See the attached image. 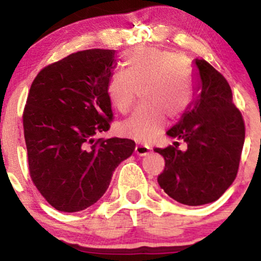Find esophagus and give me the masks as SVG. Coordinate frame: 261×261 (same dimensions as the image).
I'll return each instance as SVG.
<instances>
[{"label":"esophagus","instance_id":"1","mask_svg":"<svg viewBox=\"0 0 261 261\" xmlns=\"http://www.w3.org/2000/svg\"><path fill=\"white\" fill-rule=\"evenodd\" d=\"M151 152V148L148 146L142 145V143H137L136 147H135V153L137 155H146Z\"/></svg>","mask_w":261,"mask_h":261}]
</instances>
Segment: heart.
<instances>
[{"mask_svg":"<svg viewBox=\"0 0 261 261\" xmlns=\"http://www.w3.org/2000/svg\"><path fill=\"white\" fill-rule=\"evenodd\" d=\"M107 92L121 114L133 109L141 92L145 103L120 125L122 133L137 140L154 139L166 125V114L176 118L193 99V87L180 58L153 46L128 53L125 71L112 73Z\"/></svg>","mask_w":261,"mask_h":261,"instance_id":"1","label":"heart"}]
</instances>
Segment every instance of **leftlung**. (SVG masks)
I'll return each instance as SVG.
<instances>
[{"label":"left lung","instance_id":"obj_1","mask_svg":"<svg viewBox=\"0 0 261 261\" xmlns=\"http://www.w3.org/2000/svg\"><path fill=\"white\" fill-rule=\"evenodd\" d=\"M195 100L181 120L167 131L179 142L154 152L164 157L160 187L172 199L189 206L216 201L236 179L244 145L245 125L242 113L233 104L227 80L203 59H196Z\"/></svg>","mask_w":261,"mask_h":261}]
</instances>
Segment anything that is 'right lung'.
Listing matches in <instances>:
<instances>
[{
    "label": "right lung",
    "mask_w": 261,
    "mask_h": 261,
    "mask_svg": "<svg viewBox=\"0 0 261 261\" xmlns=\"http://www.w3.org/2000/svg\"><path fill=\"white\" fill-rule=\"evenodd\" d=\"M115 51L89 49L45 66L29 89L23 130L29 174L53 207L82 211L103 196L135 141L100 137L113 121L107 86Z\"/></svg>",
    "instance_id": "add662e5"
}]
</instances>
